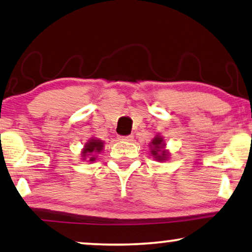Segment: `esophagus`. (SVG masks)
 Here are the masks:
<instances>
[{"mask_svg": "<svg viewBox=\"0 0 252 252\" xmlns=\"http://www.w3.org/2000/svg\"><path fill=\"white\" fill-rule=\"evenodd\" d=\"M120 139L125 140V141H132V140H133V136H132V134H129V136L120 137Z\"/></svg>", "mask_w": 252, "mask_h": 252, "instance_id": "esophagus-1", "label": "esophagus"}]
</instances>
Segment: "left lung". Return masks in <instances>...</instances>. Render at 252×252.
<instances>
[{"mask_svg":"<svg viewBox=\"0 0 252 252\" xmlns=\"http://www.w3.org/2000/svg\"><path fill=\"white\" fill-rule=\"evenodd\" d=\"M150 147L152 157H153L157 161L163 162L169 158V152L168 150H165L164 139H163V137L160 136V134H157V136L153 138V140L150 143Z\"/></svg>","mask_w":252,"mask_h":252,"instance_id":"left-lung-1","label":"left lung"}]
</instances>
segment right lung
I'll list each match as a JSON object with an SVG mask.
<instances>
[{"instance_id":"right-lung-1","label":"right lung","mask_w":252,"mask_h":252,"mask_svg":"<svg viewBox=\"0 0 252 252\" xmlns=\"http://www.w3.org/2000/svg\"><path fill=\"white\" fill-rule=\"evenodd\" d=\"M102 148H104V141L97 139V138H90L88 143L84 144V148L81 152L82 160L88 162L95 161V157L100 153Z\"/></svg>"}]
</instances>
